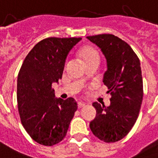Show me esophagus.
Returning <instances> with one entry per match:
<instances>
[{
    "label": "esophagus",
    "instance_id": "esophagus-1",
    "mask_svg": "<svg viewBox=\"0 0 158 158\" xmlns=\"http://www.w3.org/2000/svg\"><path fill=\"white\" fill-rule=\"evenodd\" d=\"M85 106H86V104H85V103H82V102L78 103V106H79V108H82V107H85Z\"/></svg>",
    "mask_w": 158,
    "mask_h": 158
}]
</instances>
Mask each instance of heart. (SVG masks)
Wrapping results in <instances>:
<instances>
[{
	"label": "heart",
	"instance_id": "b5f03b06",
	"mask_svg": "<svg viewBox=\"0 0 158 158\" xmlns=\"http://www.w3.org/2000/svg\"><path fill=\"white\" fill-rule=\"evenodd\" d=\"M81 56L84 58L85 64H88L90 62H98L100 63V54L96 49L91 47H86L83 48L81 51Z\"/></svg>",
	"mask_w": 158,
	"mask_h": 158
}]
</instances>
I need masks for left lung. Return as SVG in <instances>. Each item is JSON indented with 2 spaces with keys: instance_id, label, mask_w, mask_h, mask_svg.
Listing matches in <instances>:
<instances>
[{
  "instance_id": "1",
  "label": "left lung",
  "mask_w": 158,
  "mask_h": 158,
  "mask_svg": "<svg viewBox=\"0 0 158 158\" xmlns=\"http://www.w3.org/2000/svg\"><path fill=\"white\" fill-rule=\"evenodd\" d=\"M105 56L107 70L103 82L110 93V106L93 103L96 116L91 131L105 142L124 138L135 125L143 98V82L138 57L128 43L112 34L87 37Z\"/></svg>"
}]
</instances>
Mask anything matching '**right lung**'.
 <instances>
[{
	"label": "right lung",
	"mask_w": 158,
	"mask_h": 158,
	"mask_svg": "<svg viewBox=\"0 0 158 158\" xmlns=\"http://www.w3.org/2000/svg\"><path fill=\"white\" fill-rule=\"evenodd\" d=\"M81 37H48L24 59L17 76V106L26 131L36 142L52 146L67 134L78 106L75 100L55 98L53 83L62 79L66 58Z\"/></svg>",
	"instance_id": "1"
}]
</instances>
